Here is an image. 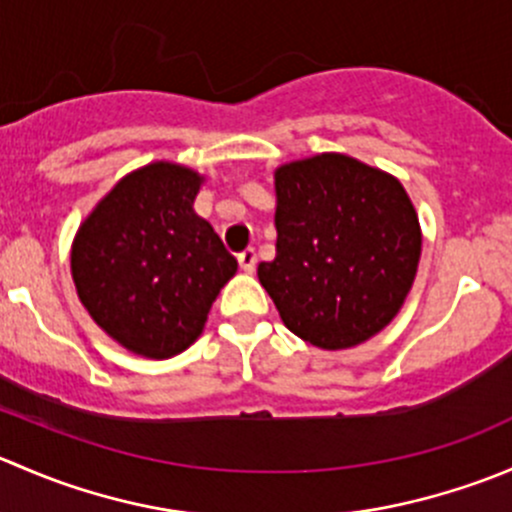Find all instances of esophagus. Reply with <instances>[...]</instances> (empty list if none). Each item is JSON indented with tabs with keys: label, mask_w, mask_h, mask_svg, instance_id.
Masks as SVG:
<instances>
[{
	"label": "esophagus",
	"mask_w": 512,
	"mask_h": 512,
	"mask_svg": "<svg viewBox=\"0 0 512 512\" xmlns=\"http://www.w3.org/2000/svg\"><path fill=\"white\" fill-rule=\"evenodd\" d=\"M237 262H240V267L245 272H255L257 267V252L252 250V247H247V250H242L240 255H237Z\"/></svg>",
	"instance_id": "34e87169"
}]
</instances>
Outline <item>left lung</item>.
I'll list each match as a JSON object with an SVG mask.
<instances>
[{
    "mask_svg": "<svg viewBox=\"0 0 512 512\" xmlns=\"http://www.w3.org/2000/svg\"><path fill=\"white\" fill-rule=\"evenodd\" d=\"M277 257L257 277L289 332L347 349L386 327L414 285L421 227L404 185L339 153L282 165Z\"/></svg>",
    "mask_w": 512,
    "mask_h": 512,
    "instance_id": "1",
    "label": "left lung"
}]
</instances>
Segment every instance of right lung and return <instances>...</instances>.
Wrapping results in <instances>:
<instances>
[{
    "mask_svg": "<svg viewBox=\"0 0 512 512\" xmlns=\"http://www.w3.org/2000/svg\"><path fill=\"white\" fill-rule=\"evenodd\" d=\"M200 175L153 163L126 175L79 227L71 272L103 332L131 352L165 359L203 332L237 260L193 213Z\"/></svg>",
    "mask_w": 512,
    "mask_h": 512,
    "instance_id": "add662e5",
    "label": "right lung"
}]
</instances>
